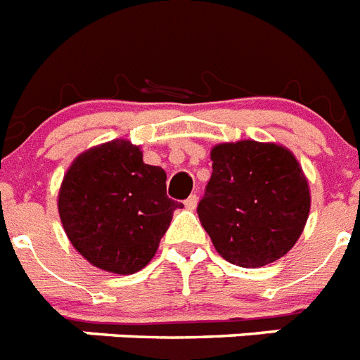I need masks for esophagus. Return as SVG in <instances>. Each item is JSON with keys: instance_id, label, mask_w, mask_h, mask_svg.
<instances>
[{"instance_id": "1", "label": "esophagus", "mask_w": 360, "mask_h": 360, "mask_svg": "<svg viewBox=\"0 0 360 360\" xmlns=\"http://www.w3.org/2000/svg\"><path fill=\"white\" fill-rule=\"evenodd\" d=\"M184 204H186L187 210H195V207H197V204H198V197H197V195H191V197L187 198Z\"/></svg>"}]
</instances>
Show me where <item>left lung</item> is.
Wrapping results in <instances>:
<instances>
[{"mask_svg":"<svg viewBox=\"0 0 360 360\" xmlns=\"http://www.w3.org/2000/svg\"><path fill=\"white\" fill-rule=\"evenodd\" d=\"M213 173L197 213L226 261L257 269L283 257L305 228L311 193L283 145L243 139L212 148Z\"/></svg>","mask_w":360,"mask_h":360,"instance_id":"left-lung-1","label":"left lung"}]
</instances>
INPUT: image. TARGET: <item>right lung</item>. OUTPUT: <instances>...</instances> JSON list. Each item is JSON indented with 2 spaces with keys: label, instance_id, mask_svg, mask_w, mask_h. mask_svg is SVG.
Segmentation results:
<instances>
[{
  "label": "right lung",
  "instance_id": "right-lung-1",
  "mask_svg": "<svg viewBox=\"0 0 360 360\" xmlns=\"http://www.w3.org/2000/svg\"><path fill=\"white\" fill-rule=\"evenodd\" d=\"M167 174L143 162L139 147L114 139L79 154L58 191V213L71 245L94 266L134 274L158 250L173 212Z\"/></svg>",
  "mask_w": 360,
  "mask_h": 360
}]
</instances>
